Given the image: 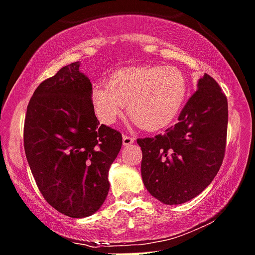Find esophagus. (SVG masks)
Masks as SVG:
<instances>
[{
    "label": "esophagus",
    "mask_w": 255,
    "mask_h": 255,
    "mask_svg": "<svg viewBox=\"0 0 255 255\" xmlns=\"http://www.w3.org/2000/svg\"><path fill=\"white\" fill-rule=\"evenodd\" d=\"M134 137L132 136H129V135H124L123 136V144L125 145V146H129V145H131L132 142H134Z\"/></svg>",
    "instance_id": "esophagus-1"
}]
</instances>
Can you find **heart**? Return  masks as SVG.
<instances>
[{
	"instance_id": "b5f03b06",
	"label": "heart",
	"mask_w": 255,
	"mask_h": 255,
	"mask_svg": "<svg viewBox=\"0 0 255 255\" xmlns=\"http://www.w3.org/2000/svg\"><path fill=\"white\" fill-rule=\"evenodd\" d=\"M188 79L175 66L129 67L115 72L108 85L94 89L96 115L106 125L123 116L125 104L132 120L147 131L171 124L188 95Z\"/></svg>"
}]
</instances>
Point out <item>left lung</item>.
Wrapping results in <instances>:
<instances>
[{
    "mask_svg": "<svg viewBox=\"0 0 255 255\" xmlns=\"http://www.w3.org/2000/svg\"><path fill=\"white\" fill-rule=\"evenodd\" d=\"M165 134L137 139L142 150L145 188L159 202L183 204L202 193L219 171L225 155L228 100L205 74Z\"/></svg>",
    "mask_w": 255,
    "mask_h": 255,
    "instance_id": "1",
    "label": "left lung"
}]
</instances>
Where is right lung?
Wrapping results in <instances>:
<instances>
[{
	"label": "right lung",
	"instance_id": "right-lung-1",
	"mask_svg": "<svg viewBox=\"0 0 255 255\" xmlns=\"http://www.w3.org/2000/svg\"><path fill=\"white\" fill-rule=\"evenodd\" d=\"M80 62L41 82L27 105L23 146L31 173L46 202L71 218L100 209L108 174L123 145L120 131L100 125L93 85Z\"/></svg>",
	"mask_w": 255,
	"mask_h": 255
}]
</instances>
